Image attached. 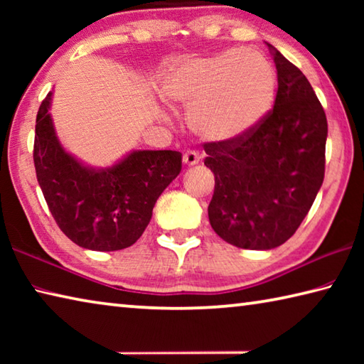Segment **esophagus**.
Masks as SVG:
<instances>
[{
    "instance_id": "esophagus-1",
    "label": "esophagus",
    "mask_w": 364,
    "mask_h": 364,
    "mask_svg": "<svg viewBox=\"0 0 364 364\" xmlns=\"http://www.w3.org/2000/svg\"><path fill=\"white\" fill-rule=\"evenodd\" d=\"M183 162L188 165V167H194V165L199 164V156L194 151H186L183 156Z\"/></svg>"
}]
</instances>
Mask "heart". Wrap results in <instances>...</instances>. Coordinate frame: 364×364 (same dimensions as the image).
<instances>
[{
	"mask_svg": "<svg viewBox=\"0 0 364 364\" xmlns=\"http://www.w3.org/2000/svg\"><path fill=\"white\" fill-rule=\"evenodd\" d=\"M276 72L254 48H232L212 56L171 64L160 83L164 100L189 109L197 136L231 143L249 134L268 115L276 96Z\"/></svg>",
	"mask_w": 364,
	"mask_h": 364,
	"instance_id": "heart-1",
	"label": "heart"
}]
</instances>
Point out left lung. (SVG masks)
Returning <instances> with one entry per match:
<instances>
[{"mask_svg": "<svg viewBox=\"0 0 364 364\" xmlns=\"http://www.w3.org/2000/svg\"><path fill=\"white\" fill-rule=\"evenodd\" d=\"M278 72L274 107L244 138L205 143L215 175L213 231L239 249L284 244L306 217L324 180L328 120L310 82L267 43Z\"/></svg>", "mask_w": 364, "mask_h": 364, "instance_id": "left-lung-1", "label": "left lung"}]
</instances>
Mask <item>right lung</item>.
Listing matches in <instances>:
<instances>
[{
    "label": "right lung",
    "mask_w": 364,
    "mask_h": 364,
    "mask_svg": "<svg viewBox=\"0 0 364 364\" xmlns=\"http://www.w3.org/2000/svg\"><path fill=\"white\" fill-rule=\"evenodd\" d=\"M51 102L49 91L36 115L33 146L36 180L49 212L80 247H130L149 225L159 196L180 175L181 152L134 149L110 167H91L60 144Z\"/></svg>",
    "instance_id": "obj_1"
}]
</instances>
